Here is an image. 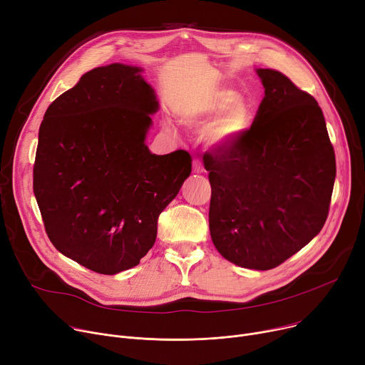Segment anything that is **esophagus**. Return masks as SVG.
Listing matches in <instances>:
<instances>
[{"mask_svg": "<svg viewBox=\"0 0 365 365\" xmlns=\"http://www.w3.org/2000/svg\"><path fill=\"white\" fill-rule=\"evenodd\" d=\"M204 172V165L200 158L193 160V173H202Z\"/></svg>", "mask_w": 365, "mask_h": 365, "instance_id": "1", "label": "esophagus"}]
</instances>
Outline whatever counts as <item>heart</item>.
I'll return each instance as SVG.
<instances>
[{"label":"heart","instance_id":"obj_1","mask_svg":"<svg viewBox=\"0 0 365 365\" xmlns=\"http://www.w3.org/2000/svg\"><path fill=\"white\" fill-rule=\"evenodd\" d=\"M189 118L195 123L214 125L210 129V140L220 145L244 130L251 118V107L230 89L215 91L189 108Z\"/></svg>","mask_w":365,"mask_h":365}]
</instances>
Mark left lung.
<instances>
[{"instance_id": "left-lung-1", "label": "left lung", "mask_w": 365, "mask_h": 365, "mask_svg": "<svg viewBox=\"0 0 365 365\" xmlns=\"http://www.w3.org/2000/svg\"><path fill=\"white\" fill-rule=\"evenodd\" d=\"M264 98L248 130L204 154L210 233L230 262L270 270L320 233L336 178L323 111L283 73L258 68Z\"/></svg>"}]
</instances>
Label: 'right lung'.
Here are the masks:
<instances>
[{
	"label": "right lung",
	"mask_w": 365,
	"mask_h": 365,
	"mask_svg": "<svg viewBox=\"0 0 365 365\" xmlns=\"http://www.w3.org/2000/svg\"><path fill=\"white\" fill-rule=\"evenodd\" d=\"M142 68L96 67L45 111L34 192L45 232L66 257L100 274L138 265L153 248L161 211L192 172L187 151L151 154L158 110Z\"/></svg>",
	"instance_id": "right-lung-1"
}]
</instances>
